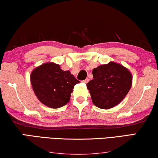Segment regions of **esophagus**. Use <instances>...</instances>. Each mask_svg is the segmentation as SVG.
Wrapping results in <instances>:
<instances>
[{"label": "esophagus", "instance_id": "esophagus-1", "mask_svg": "<svg viewBox=\"0 0 158 158\" xmlns=\"http://www.w3.org/2000/svg\"><path fill=\"white\" fill-rule=\"evenodd\" d=\"M88 81H89L88 78H86L85 80H84V81H82V82H83L84 83H87V82H88Z\"/></svg>", "mask_w": 158, "mask_h": 158}]
</instances>
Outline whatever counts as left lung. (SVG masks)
I'll return each mask as SVG.
<instances>
[{"label": "left lung", "mask_w": 158, "mask_h": 158, "mask_svg": "<svg viewBox=\"0 0 158 158\" xmlns=\"http://www.w3.org/2000/svg\"><path fill=\"white\" fill-rule=\"evenodd\" d=\"M93 79L87 83L92 101L104 110L112 108L127 96L132 85V75L121 64L110 62L93 71Z\"/></svg>", "instance_id": "left-lung-1"}]
</instances>
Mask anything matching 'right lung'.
<instances>
[{"instance_id": "obj_1", "label": "right lung", "mask_w": 158, "mask_h": 158, "mask_svg": "<svg viewBox=\"0 0 158 158\" xmlns=\"http://www.w3.org/2000/svg\"><path fill=\"white\" fill-rule=\"evenodd\" d=\"M30 81L39 100L53 109L69 102L73 89L80 82L69 71H63L54 63H46L34 69Z\"/></svg>"}]
</instances>
